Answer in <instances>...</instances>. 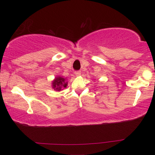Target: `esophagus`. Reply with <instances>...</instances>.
<instances>
[{"instance_id": "34e87169", "label": "esophagus", "mask_w": 155, "mask_h": 155, "mask_svg": "<svg viewBox=\"0 0 155 155\" xmlns=\"http://www.w3.org/2000/svg\"><path fill=\"white\" fill-rule=\"evenodd\" d=\"M75 75L76 76H80V75H81V72H80V71H75Z\"/></svg>"}]
</instances>
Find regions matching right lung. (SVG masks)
I'll use <instances>...</instances> for the list:
<instances>
[{
	"instance_id": "right-lung-1",
	"label": "right lung",
	"mask_w": 155,
	"mask_h": 155,
	"mask_svg": "<svg viewBox=\"0 0 155 155\" xmlns=\"http://www.w3.org/2000/svg\"><path fill=\"white\" fill-rule=\"evenodd\" d=\"M68 79L61 76H56L51 82V87L55 91L60 92L63 89L66 88L68 86Z\"/></svg>"
}]
</instances>
